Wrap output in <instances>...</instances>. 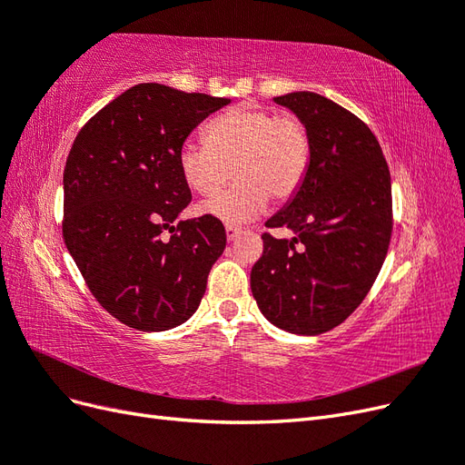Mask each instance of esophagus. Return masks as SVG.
I'll use <instances>...</instances> for the list:
<instances>
[{
  "label": "esophagus",
  "mask_w": 465,
  "mask_h": 465,
  "mask_svg": "<svg viewBox=\"0 0 465 465\" xmlns=\"http://www.w3.org/2000/svg\"><path fill=\"white\" fill-rule=\"evenodd\" d=\"M224 232H227V241L229 242L236 241V238L241 236V229H234V227H227V229H224Z\"/></svg>",
  "instance_id": "esophagus-1"
}]
</instances>
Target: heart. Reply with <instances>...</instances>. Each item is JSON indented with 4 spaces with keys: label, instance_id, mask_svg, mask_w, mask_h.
Listing matches in <instances>:
<instances>
[{
    "label": "heart",
    "instance_id": "obj_1",
    "mask_svg": "<svg viewBox=\"0 0 465 465\" xmlns=\"http://www.w3.org/2000/svg\"><path fill=\"white\" fill-rule=\"evenodd\" d=\"M207 142L186 139L178 149V168L190 190L215 193L203 202V215L232 227L263 213L270 198L287 202L299 192L311 163V135L299 118H277L256 104H238L211 120Z\"/></svg>",
    "mask_w": 465,
    "mask_h": 465
}]
</instances>
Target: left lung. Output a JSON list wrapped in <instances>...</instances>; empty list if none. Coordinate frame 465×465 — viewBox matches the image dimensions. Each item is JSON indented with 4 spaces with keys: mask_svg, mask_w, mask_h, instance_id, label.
<instances>
[{
    "mask_svg": "<svg viewBox=\"0 0 465 465\" xmlns=\"http://www.w3.org/2000/svg\"><path fill=\"white\" fill-rule=\"evenodd\" d=\"M311 135V163L299 192L265 227L263 254L250 287L262 314L289 333L318 335L340 326L364 301L391 236V182L369 125L311 91L275 96Z\"/></svg>",
    "mask_w": 465,
    "mask_h": 465,
    "instance_id": "1",
    "label": "left lung"
}]
</instances>
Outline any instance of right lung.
Here are the masks:
<instances>
[{
  "instance_id": "add662e5",
  "label": "right lung",
  "mask_w": 465,
  "mask_h": 465,
  "mask_svg": "<svg viewBox=\"0 0 465 465\" xmlns=\"http://www.w3.org/2000/svg\"><path fill=\"white\" fill-rule=\"evenodd\" d=\"M229 103L142 83L96 112L67 154L65 246L98 304L128 328L173 330L203 299L227 232L209 215L178 221L192 202L178 149Z\"/></svg>"
}]
</instances>
